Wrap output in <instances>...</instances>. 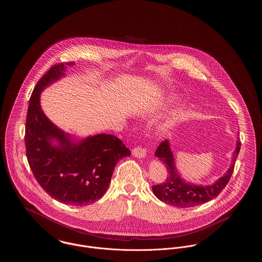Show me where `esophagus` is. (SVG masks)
I'll return each instance as SVG.
<instances>
[{"label": "esophagus", "instance_id": "esophagus-1", "mask_svg": "<svg viewBox=\"0 0 262 262\" xmlns=\"http://www.w3.org/2000/svg\"><path fill=\"white\" fill-rule=\"evenodd\" d=\"M132 153H133V155H134L135 157H137V158H143V157H145V155H146V150L144 149V148H142L141 146H137V147H135L134 149L132 150Z\"/></svg>", "mask_w": 262, "mask_h": 262}]
</instances>
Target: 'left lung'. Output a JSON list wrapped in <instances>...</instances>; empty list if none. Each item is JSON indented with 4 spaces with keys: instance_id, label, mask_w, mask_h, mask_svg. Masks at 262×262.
Here are the masks:
<instances>
[{
    "instance_id": "8db88e82",
    "label": "left lung",
    "mask_w": 262,
    "mask_h": 262,
    "mask_svg": "<svg viewBox=\"0 0 262 262\" xmlns=\"http://www.w3.org/2000/svg\"><path fill=\"white\" fill-rule=\"evenodd\" d=\"M241 149V141L237 140V147L233 154L232 164L223 177L218 179L213 185L198 186L188 184L184 181L174 167L173 152L170 148V143L166 139L158 146L155 152L156 157L162 161L167 168V178L162 184L152 187L153 193L158 200L179 208H188L200 205L215 199L224 189L234 172L235 162Z\"/></svg>"
}]
</instances>
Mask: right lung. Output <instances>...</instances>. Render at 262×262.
Returning a JSON list of instances; mask_svg holds the SVG:
<instances>
[{"instance_id":"right-lung-1","label":"right lung","mask_w":262,"mask_h":262,"mask_svg":"<svg viewBox=\"0 0 262 262\" xmlns=\"http://www.w3.org/2000/svg\"><path fill=\"white\" fill-rule=\"evenodd\" d=\"M74 64H54L33 89L26 116L25 149L38 184L51 198L64 204L84 206L104 195L116 164L129 156L130 151L120 138L106 134L75 142L42 111L40 93L63 76L67 66ZM54 139L58 145L52 144Z\"/></svg>"}]
</instances>
